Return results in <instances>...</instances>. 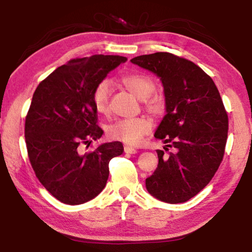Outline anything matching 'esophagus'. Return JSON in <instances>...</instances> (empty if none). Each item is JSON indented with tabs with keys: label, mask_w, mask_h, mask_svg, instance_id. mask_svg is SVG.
Returning <instances> with one entry per match:
<instances>
[{
	"label": "esophagus",
	"mask_w": 252,
	"mask_h": 252,
	"mask_svg": "<svg viewBox=\"0 0 252 252\" xmlns=\"http://www.w3.org/2000/svg\"><path fill=\"white\" fill-rule=\"evenodd\" d=\"M125 152L126 153H130V155H135L136 152V149H134V148H131V147H127V146H126L125 147Z\"/></svg>",
	"instance_id": "esophagus-1"
}]
</instances>
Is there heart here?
I'll return each instance as SVG.
<instances>
[{"mask_svg":"<svg viewBox=\"0 0 252 252\" xmlns=\"http://www.w3.org/2000/svg\"><path fill=\"white\" fill-rule=\"evenodd\" d=\"M121 84L139 100H143V106L152 116H161L165 110V99L156 90V82L151 76L143 73H129L120 78ZM110 84L102 81L92 93V102L95 111L101 116L109 113ZM152 129V122L147 118H133L118 120L106 127L110 139L121 141L129 146H136L141 142Z\"/></svg>","mask_w":252,"mask_h":252,"instance_id":"b5f03b06","label":"heart"}]
</instances>
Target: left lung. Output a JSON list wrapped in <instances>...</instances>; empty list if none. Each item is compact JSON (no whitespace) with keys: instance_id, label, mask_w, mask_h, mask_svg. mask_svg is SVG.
Returning a JSON list of instances; mask_svg holds the SVG:
<instances>
[{"instance_id":"1","label":"left lung","mask_w":252,"mask_h":252,"mask_svg":"<svg viewBox=\"0 0 252 252\" xmlns=\"http://www.w3.org/2000/svg\"><path fill=\"white\" fill-rule=\"evenodd\" d=\"M133 64L155 73L163 85L165 112L155 138L173 152L157 150L159 163L146 179L160 201L181 203L198 194L218 170L228 136V114L215 82L193 62L168 52L140 55Z\"/></svg>"}]
</instances>
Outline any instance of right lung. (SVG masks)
<instances>
[{
  "label": "right lung",
  "mask_w": 252,
  "mask_h": 252,
  "mask_svg": "<svg viewBox=\"0 0 252 252\" xmlns=\"http://www.w3.org/2000/svg\"><path fill=\"white\" fill-rule=\"evenodd\" d=\"M126 58L95 54L59 66L37 85L25 118V142L39 181L59 201L81 204L95 198L109 178V162L122 155L121 142L80 152L81 143L100 139L94 88Z\"/></svg>",
  "instance_id": "1"
}]
</instances>
